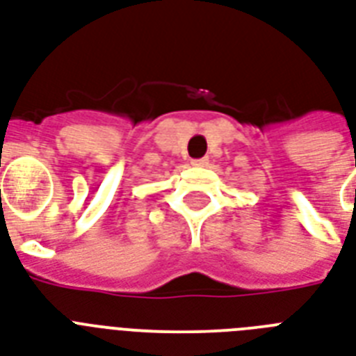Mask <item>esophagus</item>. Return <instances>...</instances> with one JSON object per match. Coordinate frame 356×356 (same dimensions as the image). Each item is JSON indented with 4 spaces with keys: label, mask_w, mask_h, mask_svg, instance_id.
<instances>
[{
    "label": "esophagus",
    "mask_w": 356,
    "mask_h": 356,
    "mask_svg": "<svg viewBox=\"0 0 356 356\" xmlns=\"http://www.w3.org/2000/svg\"><path fill=\"white\" fill-rule=\"evenodd\" d=\"M209 162H207V159H194L192 161V166H207Z\"/></svg>",
    "instance_id": "34e87169"
}]
</instances>
